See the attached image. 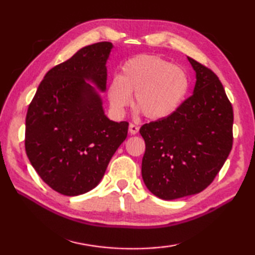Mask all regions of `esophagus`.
Returning a JSON list of instances; mask_svg holds the SVG:
<instances>
[{"instance_id": "1", "label": "esophagus", "mask_w": 255, "mask_h": 255, "mask_svg": "<svg viewBox=\"0 0 255 255\" xmlns=\"http://www.w3.org/2000/svg\"><path fill=\"white\" fill-rule=\"evenodd\" d=\"M138 130H139V127H138L137 125H135V124L129 125V132H130L131 135H136Z\"/></svg>"}]
</instances>
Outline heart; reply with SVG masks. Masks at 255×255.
<instances>
[{
  "instance_id": "heart-1",
  "label": "heart",
  "mask_w": 255,
  "mask_h": 255,
  "mask_svg": "<svg viewBox=\"0 0 255 255\" xmlns=\"http://www.w3.org/2000/svg\"><path fill=\"white\" fill-rule=\"evenodd\" d=\"M190 79L182 67L156 55H137L123 64L107 88L115 114L123 115L135 94V107L149 120H162L179 109L187 98Z\"/></svg>"
}]
</instances>
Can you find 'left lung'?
I'll return each instance as SVG.
<instances>
[{
  "instance_id": "obj_1",
  "label": "left lung",
  "mask_w": 255,
  "mask_h": 255,
  "mask_svg": "<svg viewBox=\"0 0 255 255\" xmlns=\"http://www.w3.org/2000/svg\"><path fill=\"white\" fill-rule=\"evenodd\" d=\"M196 71L193 94L173 115L140 128L146 145L141 176L164 200L196 195L213 182L233 146L232 103L218 76L188 57Z\"/></svg>"
}]
</instances>
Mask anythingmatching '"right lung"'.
I'll return each mask as SVG.
<instances>
[{
	"instance_id": "1",
	"label": "right lung",
	"mask_w": 255,
	"mask_h": 255,
	"mask_svg": "<svg viewBox=\"0 0 255 255\" xmlns=\"http://www.w3.org/2000/svg\"><path fill=\"white\" fill-rule=\"evenodd\" d=\"M108 41L83 47L45 75L29 105L24 146L33 169L64 196L96 188L112 155L126 139L128 123L108 119L100 91H106Z\"/></svg>"
}]
</instances>
